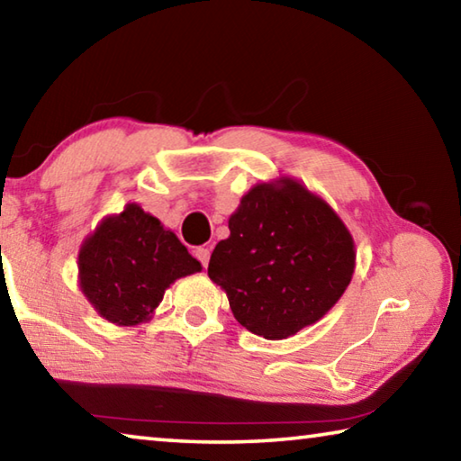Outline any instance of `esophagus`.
I'll return each instance as SVG.
<instances>
[{"label": "esophagus", "instance_id": "obj_1", "mask_svg": "<svg viewBox=\"0 0 461 461\" xmlns=\"http://www.w3.org/2000/svg\"><path fill=\"white\" fill-rule=\"evenodd\" d=\"M194 256H197V260L203 264V267H207L209 258H212V249L201 246V248H194Z\"/></svg>", "mask_w": 461, "mask_h": 461}]
</instances>
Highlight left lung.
Instances as JSON below:
<instances>
[{
    "instance_id": "1",
    "label": "left lung",
    "mask_w": 461,
    "mask_h": 461,
    "mask_svg": "<svg viewBox=\"0 0 461 461\" xmlns=\"http://www.w3.org/2000/svg\"><path fill=\"white\" fill-rule=\"evenodd\" d=\"M352 233L327 203L288 176L260 183L230 217L207 275L233 317L267 339H286L319 321L352 280Z\"/></svg>"
}]
</instances>
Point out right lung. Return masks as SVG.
Segmentation results:
<instances>
[{
    "label": "right lung",
    "instance_id": "add662e5",
    "mask_svg": "<svg viewBox=\"0 0 461 461\" xmlns=\"http://www.w3.org/2000/svg\"><path fill=\"white\" fill-rule=\"evenodd\" d=\"M199 270L181 240L136 203L105 217L79 249L83 294L120 327L148 321L167 288Z\"/></svg>",
    "mask_w": 461,
    "mask_h": 461
}]
</instances>
